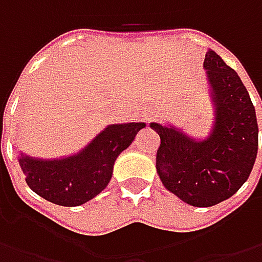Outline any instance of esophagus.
Wrapping results in <instances>:
<instances>
[{
  "label": "esophagus",
  "mask_w": 262,
  "mask_h": 262,
  "mask_svg": "<svg viewBox=\"0 0 262 262\" xmlns=\"http://www.w3.org/2000/svg\"><path fill=\"white\" fill-rule=\"evenodd\" d=\"M153 115V109L151 107H144V109H141V118L147 121V119H150Z\"/></svg>",
  "instance_id": "obj_1"
}]
</instances>
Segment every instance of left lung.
I'll list each match as a JSON object with an SVG mask.
<instances>
[{
	"instance_id": "8db88e82",
	"label": "left lung",
	"mask_w": 262,
	"mask_h": 262,
	"mask_svg": "<svg viewBox=\"0 0 262 262\" xmlns=\"http://www.w3.org/2000/svg\"><path fill=\"white\" fill-rule=\"evenodd\" d=\"M204 70L214 103L210 136L195 140L175 126L151 122L160 136L156 169L162 184L184 203L211 207L245 184L258 151L255 107L233 68L208 49Z\"/></svg>"
}]
</instances>
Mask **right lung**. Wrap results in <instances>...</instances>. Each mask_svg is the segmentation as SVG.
<instances>
[{"mask_svg": "<svg viewBox=\"0 0 262 262\" xmlns=\"http://www.w3.org/2000/svg\"><path fill=\"white\" fill-rule=\"evenodd\" d=\"M144 122L107 125L73 156L36 159L20 153L18 163L29 188L48 201L64 207L81 206L105 189L114 172V163Z\"/></svg>", "mask_w": 262, "mask_h": 262, "instance_id": "add662e5", "label": "right lung"}]
</instances>
